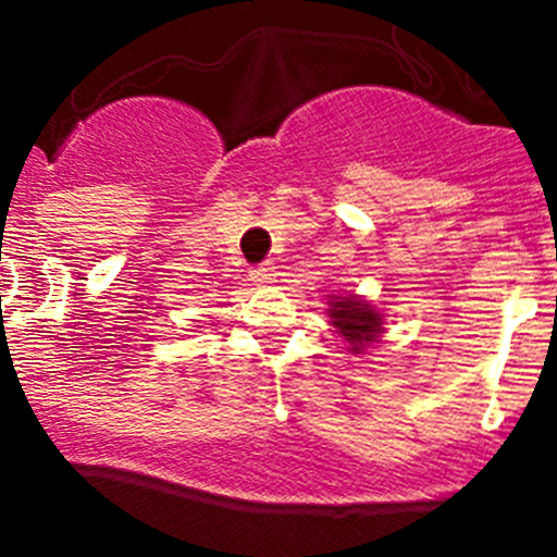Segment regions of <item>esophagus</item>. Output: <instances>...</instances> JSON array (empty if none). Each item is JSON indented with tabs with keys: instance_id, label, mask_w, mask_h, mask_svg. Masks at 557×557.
Returning a JSON list of instances; mask_svg holds the SVG:
<instances>
[{
	"instance_id": "esophagus-1",
	"label": "esophagus",
	"mask_w": 557,
	"mask_h": 557,
	"mask_svg": "<svg viewBox=\"0 0 557 557\" xmlns=\"http://www.w3.org/2000/svg\"><path fill=\"white\" fill-rule=\"evenodd\" d=\"M250 278H253L256 284L273 282V264H256V268L250 270Z\"/></svg>"
}]
</instances>
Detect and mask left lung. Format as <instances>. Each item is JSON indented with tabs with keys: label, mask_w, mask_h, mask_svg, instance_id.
I'll return each mask as SVG.
<instances>
[{
	"label": "left lung",
	"mask_w": 557,
	"mask_h": 557,
	"mask_svg": "<svg viewBox=\"0 0 557 557\" xmlns=\"http://www.w3.org/2000/svg\"><path fill=\"white\" fill-rule=\"evenodd\" d=\"M332 323L337 326V332L348 339L354 354H359L366 346H371L373 339L382 332V314L366 304L357 295H348V298H332Z\"/></svg>",
	"instance_id": "1"
}]
</instances>
